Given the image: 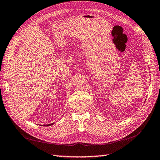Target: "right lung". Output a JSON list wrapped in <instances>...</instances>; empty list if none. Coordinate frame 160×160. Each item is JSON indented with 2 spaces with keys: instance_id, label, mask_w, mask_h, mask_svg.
I'll list each match as a JSON object with an SVG mask.
<instances>
[{
  "instance_id": "obj_1",
  "label": "right lung",
  "mask_w": 160,
  "mask_h": 160,
  "mask_svg": "<svg viewBox=\"0 0 160 160\" xmlns=\"http://www.w3.org/2000/svg\"><path fill=\"white\" fill-rule=\"evenodd\" d=\"M54 124V123H52V124H47V125H44L45 126H51V125H53Z\"/></svg>"
}]
</instances>
